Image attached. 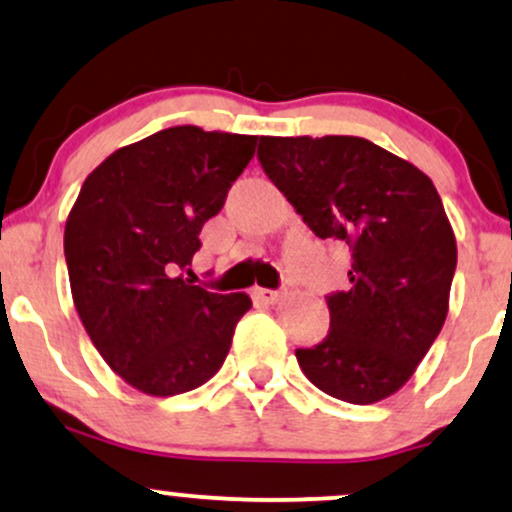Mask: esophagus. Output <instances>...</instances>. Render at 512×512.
<instances>
[{
  "instance_id": "obj_1",
  "label": "esophagus",
  "mask_w": 512,
  "mask_h": 512,
  "mask_svg": "<svg viewBox=\"0 0 512 512\" xmlns=\"http://www.w3.org/2000/svg\"><path fill=\"white\" fill-rule=\"evenodd\" d=\"M281 293L274 291V289H252V298H255L257 303H264V305H272L279 301Z\"/></svg>"
}]
</instances>
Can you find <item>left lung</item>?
Listing matches in <instances>:
<instances>
[{
  "label": "left lung",
  "mask_w": 512,
  "mask_h": 512,
  "mask_svg": "<svg viewBox=\"0 0 512 512\" xmlns=\"http://www.w3.org/2000/svg\"><path fill=\"white\" fill-rule=\"evenodd\" d=\"M257 158L310 231L354 260L351 289L327 296L330 332L296 349L298 366L344 402L395 395L436 342L457 264L431 178L361 137H260Z\"/></svg>",
  "instance_id": "obj_1"
}]
</instances>
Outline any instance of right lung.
I'll use <instances>...</instances> for the list:
<instances>
[{
  "instance_id": "obj_1",
  "label": "right lung",
  "mask_w": 512,
  "mask_h": 512,
  "mask_svg": "<svg viewBox=\"0 0 512 512\" xmlns=\"http://www.w3.org/2000/svg\"><path fill=\"white\" fill-rule=\"evenodd\" d=\"M255 144L195 125L161 129L105 158L69 211L64 257L76 313L105 363L144 395L207 383L250 310L245 293H211L182 269Z\"/></svg>"
}]
</instances>
